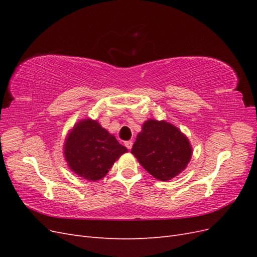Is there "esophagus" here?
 I'll return each mask as SVG.
<instances>
[{
    "mask_svg": "<svg viewBox=\"0 0 257 257\" xmlns=\"http://www.w3.org/2000/svg\"><path fill=\"white\" fill-rule=\"evenodd\" d=\"M124 145H125V147L127 148V149L130 150V149H132V146H133V142H131V141H127V142H125L124 143Z\"/></svg>",
    "mask_w": 257,
    "mask_h": 257,
    "instance_id": "obj_1",
    "label": "esophagus"
}]
</instances>
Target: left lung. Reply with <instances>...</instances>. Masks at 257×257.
I'll return each mask as SVG.
<instances>
[{
  "instance_id": "left-lung-1",
  "label": "left lung",
  "mask_w": 257,
  "mask_h": 257,
  "mask_svg": "<svg viewBox=\"0 0 257 257\" xmlns=\"http://www.w3.org/2000/svg\"><path fill=\"white\" fill-rule=\"evenodd\" d=\"M131 153L155 179L169 181L188 166L193 149L189 138L174 124L149 119L144 122Z\"/></svg>"
}]
</instances>
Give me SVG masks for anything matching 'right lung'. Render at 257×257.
Masks as SVG:
<instances>
[{"instance_id": "right-lung-1", "label": "right lung", "mask_w": 257, "mask_h": 257, "mask_svg": "<svg viewBox=\"0 0 257 257\" xmlns=\"http://www.w3.org/2000/svg\"><path fill=\"white\" fill-rule=\"evenodd\" d=\"M128 150L91 118L77 122L68 131L63 146L68 168L88 181L104 178L122 154Z\"/></svg>"}]
</instances>
